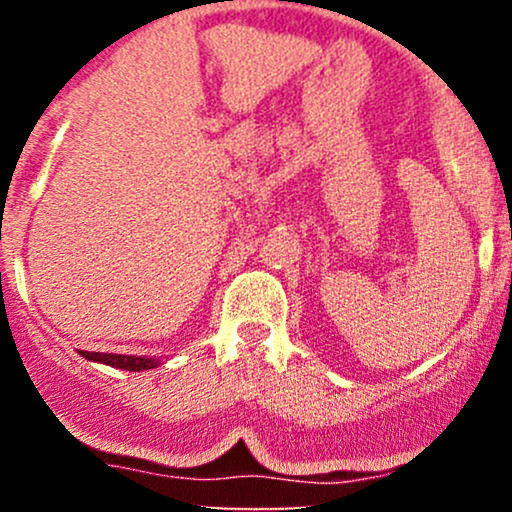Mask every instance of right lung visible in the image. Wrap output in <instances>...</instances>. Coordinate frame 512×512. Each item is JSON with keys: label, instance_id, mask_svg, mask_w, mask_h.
<instances>
[{"label": "right lung", "instance_id": "obj_1", "mask_svg": "<svg viewBox=\"0 0 512 512\" xmlns=\"http://www.w3.org/2000/svg\"><path fill=\"white\" fill-rule=\"evenodd\" d=\"M81 356L88 361L105 363V366L122 368V370H149L161 366V358L151 356H122V354H98V351H81Z\"/></svg>", "mask_w": 512, "mask_h": 512}]
</instances>
